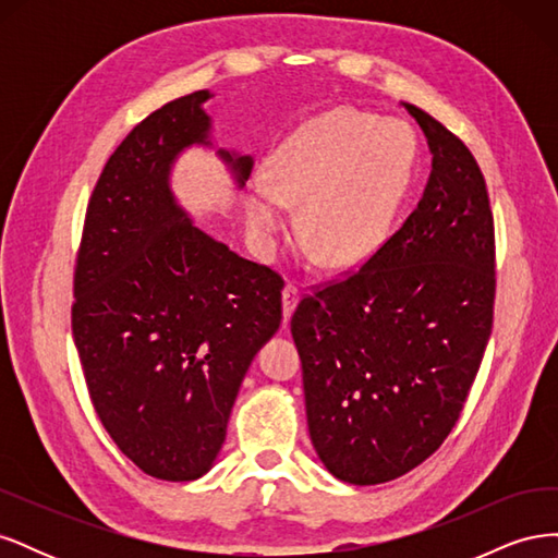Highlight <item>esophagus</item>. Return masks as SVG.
<instances>
[{"label": "esophagus", "instance_id": "esophagus-1", "mask_svg": "<svg viewBox=\"0 0 558 558\" xmlns=\"http://www.w3.org/2000/svg\"><path fill=\"white\" fill-rule=\"evenodd\" d=\"M281 302H283V320H289V318L293 316L295 307H298V302H300V291L295 289L293 283H289V286H286V289H283Z\"/></svg>", "mask_w": 558, "mask_h": 558}]
</instances>
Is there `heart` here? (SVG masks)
Masks as SVG:
<instances>
[{"label": "heart", "instance_id": "heart-1", "mask_svg": "<svg viewBox=\"0 0 558 558\" xmlns=\"http://www.w3.org/2000/svg\"><path fill=\"white\" fill-rule=\"evenodd\" d=\"M418 167V140L402 118L335 107L310 118L248 183L246 218L275 248L302 202L300 228L332 267L361 265L384 246Z\"/></svg>", "mask_w": 558, "mask_h": 558}]
</instances>
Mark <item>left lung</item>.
Segmentation results:
<instances>
[{
	"label": "left lung",
	"mask_w": 558,
	"mask_h": 558,
	"mask_svg": "<svg viewBox=\"0 0 558 558\" xmlns=\"http://www.w3.org/2000/svg\"><path fill=\"white\" fill-rule=\"evenodd\" d=\"M433 156L416 209L356 275L300 302L312 445L330 475L384 484L445 442L494 324V216L477 160L440 121L402 102Z\"/></svg>",
	"instance_id": "8db88e82"
}]
</instances>
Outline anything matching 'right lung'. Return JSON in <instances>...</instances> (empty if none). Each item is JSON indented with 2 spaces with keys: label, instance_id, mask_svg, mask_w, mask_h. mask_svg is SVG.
I'll return each instance as SVG.
<instances>
[{
  "label": "right lung",
  "instance_id": "right-lung-1",
  "mask_svg": "<svg viewBox=\"0 0 558 558\" xmlns=\"http://www.w3.org/2000/svg\"><path fill=\"white\" fill-rule=\"evenodd\" d=\"M209 97L167 102L113 150L74 272L72 332L95 412L165 482L211 470L246 369L281 324V277L199 230L172 191L183 150L214 148ZM216 156L242 189L253 158Z\"/></svg>",
  "mask_w": 558,
  "mask_h": 558
}]
</instances>
